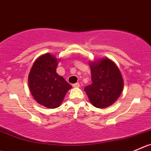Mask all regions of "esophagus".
Listing matches in <instances>:
<instances>
[{
	"label": "esophagus",
	"mask_w": 151,
	"mask_h": 151,
	"mask_svg": "<svg viewBox=\"0 0 151 151\" xmlns=\"http://www.w3.org/2000/svg\"><path fill=\"white\" fill-rule=\"evenodd\" d=\"M72 86L74 88H79V87H80V83H74V84L72 85Z\"/></svg>",
	"instance_id": "esophagus-1"
}]
</instances>
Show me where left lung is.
I'll return each mask as SVG.
<instances>
[{"instance_id": "left-lung-1", "label": "left lung", "mask_w": 151, "mask_h": 151, "mask_svg": "<svg viewBox=\"0 0 151 151\" xmlns=\"http://www.w3.org/2000/svg\"><path fill=\"white\" fill-rule=\"evenodd\" d=\"M89 66L92 83L84 91L93 106L107 108L117 100L123 91L124 80L120 70L108 58L90 61Z\"/></svg>"}]
</instances>
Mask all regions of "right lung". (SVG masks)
I'll use <instances>...</instances> for the list:
<instances>
[{
	"mask_svg": "<svg viewBox=\"0 0 151 151\" xmlns=\"http://www.w3.org/2000/svg\"><path fill=\"white\" fill-rule=\"evenodd\" d=\"M60 60L50 53L42 55L35 60L28 77L29 90L34 99L48 108L59 107L72 88L57 73Z\"/></svg>",
	"mask_w": 151,
	"mask_h": 151,
	"instance_id": "add662e5",
	"label": "right lung"
}]
</instances>
